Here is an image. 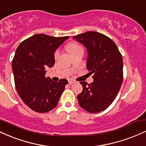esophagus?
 <instances>
[{
	"label": "esophagus",
	"mask_w": 146,
	"mask_h": 146,
	"mask_svg": "<svg viewBox=\"0 0 146 146\" xmlns=\"http://www.w3.org/2000/svg\"><path fill=\"white\" fill-rule=\"evenodd\" d=\"M68 83H69V84H72L75 83V81L73 80H68Z\"/></svg>",
	"instance_id": "obj_1"
}]
</instances>
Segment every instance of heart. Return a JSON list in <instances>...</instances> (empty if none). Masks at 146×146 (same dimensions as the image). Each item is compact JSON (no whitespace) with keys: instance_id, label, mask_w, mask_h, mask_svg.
<instances>
[{"instance_id":"obj_1","label":"heart","mask_w":146,"mask_h":146,"mask_svg":"<svg viewBox=\"0 0 146 146\" xmlns=\"http://www.w3.org/2000/svg\"><path fill=\"white\" fill-rule=\"evenodd\" d=\"M80 47H81L80 45L76 44V43H74V42L70 43V44H68L67 45V49L68 50V51L70 52V53H72L73 51H75V50L78 49V48H80ZM58 51H56L54 53L55 58H56V57L58 56Z\"/></svg>"}]
</instances>
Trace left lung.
<instances>
[{
  "instance_id": "1",
  "label": "left lung",
  "mask_w": 146,
  "mask_h": 146,
  "mask_svg": "<svg viewBox=\"0 0 146 146\" xmlns=\"http://www.w3.org/2000/svg\"><path fill=\"white\" fill-rule=\"evenodd\" d=\"M73 38L88 51L86 68L93 82H80L83 90L78 95L80 106L90 113L106 109L118 94L123 82V59L115 43L108 36L88 31Z\"/></svg>"
}]
</instances>
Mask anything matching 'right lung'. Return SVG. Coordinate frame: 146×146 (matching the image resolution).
<instances>
[{
  "instance_id": "obj_1",
  "label": "right lung",
  "mask_w": 146,
  "mask_h": 146,
  "mask_svg": "<svg viewBox=\"0 0 146 146\" xmlns=\"http://www.w3.org/2000/svg\"><path fill=\"white\" fill-rule=\"evenodd\" d=\"M68 36L36 34L23 41L12 60V71L17 92L23 102L37 113H47L58 104L68 81L53 82L46 78L47 67L55 64L56 50Z\"/></svg>"
}]
</instances>
